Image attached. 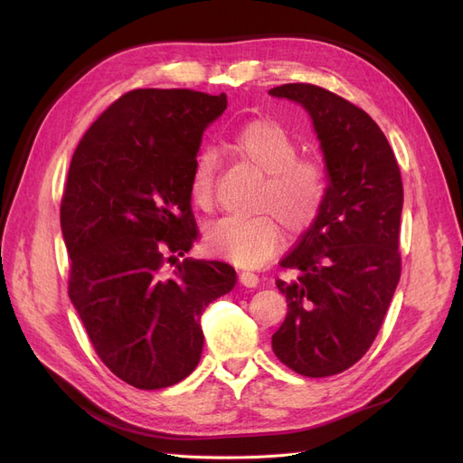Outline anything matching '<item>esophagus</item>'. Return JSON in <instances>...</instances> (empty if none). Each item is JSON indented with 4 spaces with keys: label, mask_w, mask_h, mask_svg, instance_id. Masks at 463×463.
I'll list each match as a JSON object with an SVG mask.
<instances>
[{
    "label": "esophagus",
    "mask_w": 463,
    "mask_h": 463,
    "mask_svg": "<svg viewBox=\"0 0 463 463\" xmlns=\"http://www.w3.org/2000/svg\"><path fill=\"white\" fill-rule=\"evenodd\" d=\"M240 282L245 288H257L259 286V274L250 272V270H243V272H240Z\"/></svg>",
    "instance_id": "esophagus-1"
}]
</instances>
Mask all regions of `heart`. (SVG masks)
<instances>
[{"instance_id": "b5f03b06", "label": "heart", "mask_w": 463, "mask_h": 463, "mask_svg": "<svg viewBox=\"0 0 463 463\" xmlns=\"http://www.w3.org/2000/svg\"><path fill=\"white\" fill-rule=\"evenodd\" d=\"M237 160L260 174L250 199L249 216H226L210 223L204 245L222 259L241 266H259L282 245V228L301 235L317 222L328 194V177L318 158L301 156L299 143L282 123L255 119L237 129L230 141ZM193 203L203 210L214 206L216 156H197L189 181Z\"/></svg>"}]
</instances>
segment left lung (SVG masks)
I'll use <instances>...</instances> for the list:
<instances>
[{
    "label": "left lung",
    "instance_id": "obj_1",
    "mask_svg": "<svg viewBox=\"0 0 463 463\" xmlns=\"http://www.w3.org/2000/svg\"><path fill=\"white\" fill-rule=\"evenodd\" d=\"M313 118L330 175L325 206L279 260L288 315L272 335L276 357L303 376L338 374L374 342L402 274L403 185L394 150L373 118L309 82L270 90Z\"/></svg>",
    "mask_w": 463,
    "mask_h": 463
}]
</instances>
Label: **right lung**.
I'll list each match as a JSON object with an SVG mask.
<instances>
[{
    "instance_id": "right-lung-1",
    "label": "right lung",
    "mask_w": 463,
    "mask_h": 463,
    "mask_svg": "<svg viewBox=\"0 0 463 463\" xmlns=\"http://www.w3.org/2000/svg\"><path fill=\"white\" fill-rule=\"evenodd\" d=\"M226 106L223 92L129 90L82 135L69 165L60 208L69 298L96 355L135 388L194 371L206 305L237 282L226 262L175 257L197 240L191 170Z\"/></svg>"
}]
</instances>
